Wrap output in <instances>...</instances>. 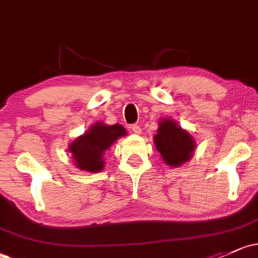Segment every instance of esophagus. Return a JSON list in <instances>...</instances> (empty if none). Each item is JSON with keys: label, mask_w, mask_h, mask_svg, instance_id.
<instances>
[{"label": "esophagus", "mask_w": 258, "mask_h": 258, "mask_svg": "<svg viewBox=\"0 0 258 258\" xmlns=\"http://www.w3.org/2000/svg\"><path fill=\"white\" fill-rule=\"evenodd\" d=\"M131 130H132V132H134V134H136V135H141V132H142L140 124H132Z\"/></svg>", "instance_id": "obj_1"}]
</instances>
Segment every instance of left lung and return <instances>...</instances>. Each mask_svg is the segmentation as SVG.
<instances>
[{"label":"left lung","instance_id":"obj_1","mask_svg":"<svg viewBox=\"0 0 258 258\" xmlns=\"http://www.w3.org/2000/svg\"><path fill=\"white\" fill-rule=\"evenodd\" d=\"M153 140L157 151L161 153L165 164L170 167L175 168L184 164L194 154V138L170 118H162L159 121V127Z\"/></svg>","mask_w":258,"mask_h":258}]
</instances>
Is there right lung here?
I'll return each instance as SVG.
<instances>
[{"mask_svg": "<svg viewBox=\"0 0 258 258\" xmlns=\"http://www.w3.org/2000/svg\"><path fill=\"white\" fill-rule=\"evenodd\" d=\"M122 124H108L96 122L83 136L73 141L69 152L77 168L89 173H97L104 168V154L116 140L126 136Z\"/></svg>", "mask_w": 258, "mask_h": 258, "instance_id": "add662e5", "label": "right lung"}]
</instances>
